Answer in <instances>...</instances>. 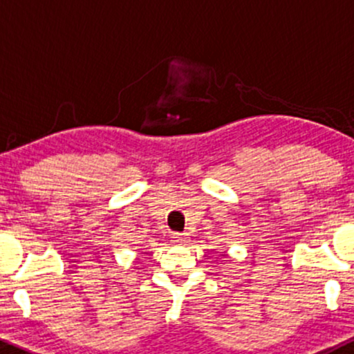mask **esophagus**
I'll list each match as a JSON object with an SVG mask.
<instances>
[{
  "label": "esophagus",
  "instance_id": "1",
  "mask_svg": "<svg viewBox=\"0 0 354 354\" xmlns=\"http://www.w3.org/2000/svg\"><path fill=\"white\" fill-rule=\"evenodd\" d=\"M173 241L174 243H186V236H185V234H181V233H174L173 234Z\"/></svg>",
  "mask_w": 354,
  "mask_h": 354
}]
</instances>
